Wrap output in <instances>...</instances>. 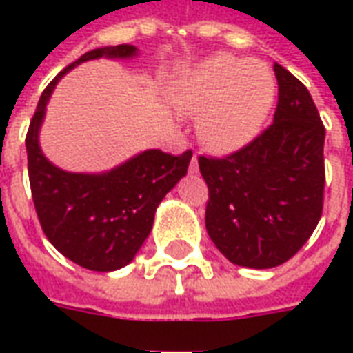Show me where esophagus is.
<instances>
[{"mask_svg":"<svg viewBox=\"0 0 353 353\" xmlns=\"http://www.w3.org/2000/svg\"><path fill=\"white\" fill-rule=\"evenodd\" d=\"M189 172H191V174H196V172H199V159H196V154H194V157L191 159V164H189Z\"/></svg>","mask_w":353,"mask_h":353,"instance_id":"obj_1","label":"esophagus"}]
</instances>
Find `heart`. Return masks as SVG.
I'll return each mask as SVG.
<instances>
[{
    "label": "heart",
    "mask_w": 353,
    "mask_h": 353,
    "mask_svg": "<svg viewBox=\"0 0 353 353\" xmlns=\"http://www.w3.org/2000/svg\"><path fill=\"white\" fill-rule=\"evenodd\" d=\"M272 70L259 60L217 54L170 81L168 100L183 117L196 119V136L208 151L236 153L265 128L276 101Z\"/></svg>",
    "instance_id": "heart-1"
}]
</instances>
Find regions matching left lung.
I'll use <instances>...</instances> for the list:
<instances>
[{
	"label": "left lung",
	"mask_w": 353,
	"mask_h": 353,
	"mask_svg": "<svg viewBox=\"0 0 353 353\" xmlns=\"http://www.w3.org/2000/svg\"><path fill=\"white\" fill-rule=\"evenodd\" d=\"M278 105L259 138L225 159L200 157L210 191L206 230L238 266L272 268L295 255L323 210L325 128L308 88L274 64Z\"/></svg>",
	"instance_id": "obj_1"
}]
</instances>
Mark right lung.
<instances>
[{
	"mask_svg": "<svg viewBox=\"0 0 353 353\" xmlns=\"http://www.w3.org/2000/svg\"><path fill=\"white\" fill-rule=\"evenodd\" d=\"M134 45L101 47L83 54L50 81L26 134L28 176L35 212L49 242L75 265L111 272L130 263L153 229L154 212L181 177L192 153L179 157L147 149L101 174L58 168L39 145L47 103L57 83L75 65L96 58H134Z\"/></svg>",
	"mask_w": 353,
	"mask_h": 353,
	"instance_id": "right-lung-1",
	"label": "right lung"
}]
</instances>
